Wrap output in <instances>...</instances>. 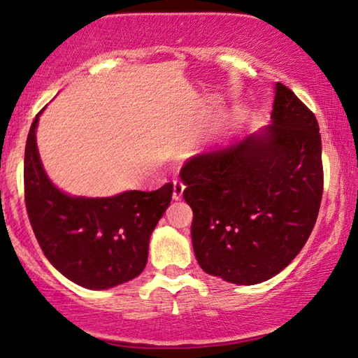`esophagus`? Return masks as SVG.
Wrapping results in <instances>:
<instances>
[{
	"label": "esophagus",
	"instance_id": "1",
	"mask_svg": "<svg viewBox=\"0 0 358 358\" xmlns=\"http://www.w3.org/2000/svg\"><path fill=\"white\" fill-rule=\"evenodd\" d=\"M184 189H185V185L182 180H179V179L173 180V198L174 200H180V198H182Z\"/></svg>",
	"mask_w": 358,
	"mask_h": 358
}]
</instances>
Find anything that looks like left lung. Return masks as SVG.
Returning a JSON list of instances; mask_svg holds the SVG:
<instances>
[{"label": "left lung", "instance_id": "1", "mask_svg": "<svg viewBox=\"0 0 358 358\" xmlns=\"http://www.w3.org/2000/svg\"><path fill=\"white\" fill-rule=\"evenodd\" d=\"M272 124L180 169L194 211L192 245L206 273L236 285L272 278L299 255L323 194L322 137L312 110L282 83Z\"/></svg>", "mask_w": 358, "mask_h": 358}]
</instances>
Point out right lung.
Here are the masks:
<instances>
[{
  "mask_svg": "<svg viewBox=\"0 0 358 358\" xmlns=\"http://www.w3.org/2000/svg\"><path fill=\"white\" fill-rule=\"evenodd\" d=\"M41 113V112H40ZM25 144V206L43 252L71 282L107 289L144 271L148 241L171 203L173 184L108 198L69 196L54 187L36 147L38 117Z\"/></svg>",
  "mask_w": 358,
  "mask_h": 358,
  "instance_id": "right-lung-1",
  "label": "right lung"
}]
</instances>
